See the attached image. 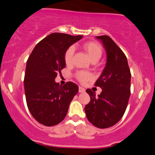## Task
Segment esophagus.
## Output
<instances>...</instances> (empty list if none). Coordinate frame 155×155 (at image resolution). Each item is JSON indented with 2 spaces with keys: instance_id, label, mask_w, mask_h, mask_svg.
<instances>
[{
  "instance_id": "1",
  "label": "esophagus",
  "mask_w": 155,
  "mask_h": 155,
  "mask_svg": "<svg viewBox=\"0 0 155 155\" xmlns=\"http://www.w3.org/2000/svg\"><path fill=\"white\" fill-rule=\"evenodd\" d=\"M78 91H79V93H84L85 92V88H83V87L79 86V90H78Z\"/></svg>"
}]
</instances>
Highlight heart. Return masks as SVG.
Returning a JSON list of instances; mask_svg holds the SVG:
<instances>
[{
  "label": "heart",
  "mask_w": 155,
  "mask_h": 155,
  "mask_svg": "<svg viewBox=\"0 0 155 155\" xmlns=\"http://www.w3.org/2000/svg\"><path fill=\"white\" fill-rule=\"evenodd\" d=\"M83 48L84 50L86 51L87 56L91 59L92 62H97L101 58L103 54V48L100 44L95 41H87L83 45ZM74 54V48L73 47H70L67 49L64 53V62L67 64H71L72 58H73ZM78 80L81 83H85L89 81L92 75L89 72L80 71L77 74Z\"/></svg>",
  "instance_id": "1"
}]
</instances>
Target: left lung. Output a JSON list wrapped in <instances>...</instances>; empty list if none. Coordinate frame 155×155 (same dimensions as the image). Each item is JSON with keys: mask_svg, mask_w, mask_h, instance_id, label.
Listing matches in <instances>:
<instances>
[{"mask_svg": "<svg viewBox=\"0 0 155 155\" xmlns=\"http://www.w3.org/2000/svg\"><path fill=\"white\" fill-rule=\"evenodd\" d=\"M106 49V67L95 83L102 92L95 96L94 91L87 89L91 97L85 106L87 120L95 127L105 129L115 125L124 116L130 97L131 72L127 57L108 36H98Z\"/></svg>", "mask_w": 155, "mask_h": 155, "instance_id": "obj_1", "label": "left lung"}]
</instances>
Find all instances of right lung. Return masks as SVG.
<instances>
[{"label": "right lung", "instance_id": "obj_1", "mask_svg": "<svg viewBox=\"0 0 155 155\" xmlns=\"http://www.w3.org/2000/svg\"><path fill=\"white\" fill-rule=\"evenodd\" d=\"M82 37L51 34L35 46L28 57L24 76L26 104L32 116L43 125L51 127L62 121L78 92L75 83L68 82L62 86L55 78L66 66V50Z\"/></svg>", "mask_w": 155, "mask_h": 155}]
</instances>
